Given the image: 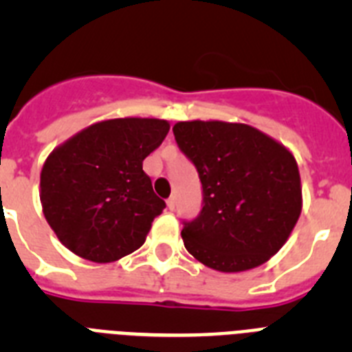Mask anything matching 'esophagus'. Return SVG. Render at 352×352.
Returning a JSON list of instances; mask_svg holds the SVG:
<instances>
[{"mask_svg": "<svg viewBox=\"0 0 352 352\" xmlns=\"http://www.w3.org/2000/svg\"><path fill=\"white\" fill-rule=\"evenodd\" d=\"M167 208H169V210H174V208H176V197H174V195H170V197L167 199Z\"/></svg>", "mask_w": 352, "mask_h": 352, "instance_id": "34e87169", "label": "esophagus"}]
</instances>
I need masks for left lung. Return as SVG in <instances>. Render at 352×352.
Segmentation results:
<instances>
[{"label":"left lung","mask_w":352,"mask_h":352,"mask_svg":"<svg viewBox=\"0 0 352 352\" xmlns=\"http://www.w3.org/2000/svg\"><path fill=\"white\" fill-rule=\"evenodd\" d=\"M173 132L203 185V210L183 222L186 250L223 273L247 272L275 256L301 213L291 151L243 123L179 121Z\"/></svg>","instance_id":"obj_1"}]
</instances>
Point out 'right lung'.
<instances>
[{
    "label": "right lung",
    "instance_id": "right-lung-1",
    "mask_svg": "<svg viewBox=\"0 0 352 352\" xmlns=\"http://www.w3.org/2000/svg\"><path fill=\"white\" fill-rule=\"evenodd\" d=\"M169 132L166 120L118 118L80 130L47 157L40 201L58 239L82 259L113 263L138 250L166 203L142 160Z\"/></svg>",
    "mask_w": 352,
    "mask_h": 352
}]
</instances>
